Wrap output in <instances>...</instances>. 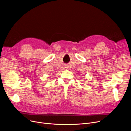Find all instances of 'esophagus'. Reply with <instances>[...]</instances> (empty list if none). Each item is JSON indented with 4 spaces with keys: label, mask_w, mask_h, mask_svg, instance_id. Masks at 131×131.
I'll list each match as a JSON object with an SVG mask.
<instances>
[{
    "label": "esophagus",
    "mask_w": 131,
    "mask_h": 131,
    "mask_svg": "<svg viewBox=\"0 0 131 131\" xmlns=\"http://www.w3.org/2000/svg\"><path fill=\"white\" fill-rule=\"evenodd\" d=\"M65 68H66V69H68V66H66Z\"/></svg>",
    "instance_id": "esophagus-1"
}]
</instances>
